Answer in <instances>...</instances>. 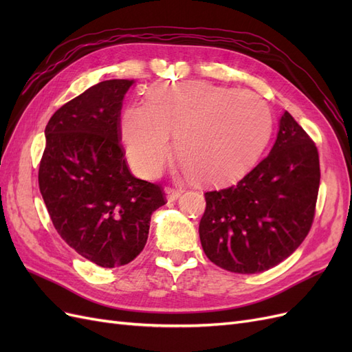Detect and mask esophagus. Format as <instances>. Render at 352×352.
<instances>
[{"mask_svg": "<svg viewBox=\"0 0 352 352\" xmlns=\"http://www.w3.org/2000/svg\"><path fill=\"white\" fill-rule=\"evenodd\" d=\"M182 194H184V189H177V188H166L164 189V197L167 201H176Z\"/></svg>", "mask_w": 352, "mask_h": 352, "instance_id": "obj_1", "label": "esophagus"}]
</instances>
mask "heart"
<instances>
[{
  "mask_svg": "<svg viewBox=\"0 0 352 352\" xmlns=\"http://www.w3.org/2000/svg\"><path fill=\"white\" fill-rule=\"evenodd\" d=\"M184 172L199 182L223 185L258 162L273 133V114L260 95L202 80L158 83L146 104L122 113L120 135L138 175L155 177L172 151Z\"/></svg>",
  "mask_w": 352,
  "mask_h": 352,
  "instance_id": "1",
  "label": "heart"
}]
</instances>
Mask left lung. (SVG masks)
<instances>
[{
    "mask_svg": "<svg viewBox=\"0 0 352 352\" xmlns=\"http://www.w3.org/2000/svg\"><path fill=\"white\" fill-rule=\"evenodd\" d=\"M318 185L317 148L283 111L270 154L238 185L206 192L199 239L208 260L242 274L286 260L310 232Z\"/></svg>",
    "mask_w": 352,
    "mask_h": 352,
    "instance_id": "obj_1",
    "label": "left lung"
}]
</instances>
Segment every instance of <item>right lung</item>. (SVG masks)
<instances>
[{"instance_id":"add662e5","label":"right lung","mask_w":352,"mask_h":352,"mask_svg":"<svg viewBox=\"0 0 352 352\" xmlns=\"http://www.w3.org/2000/svg\"><path fill=\"white\" fill-rule=\"evenodd\" d=\"M133 83L100 82L58 109L39 164V189L58 235L105 269L141 254L153 212L166 204L158 185L131 173L119 144L122 104Z\"/></svg>"}]
</instances>
